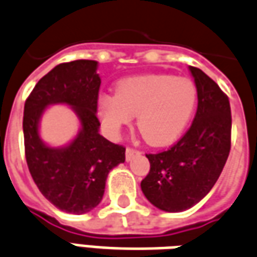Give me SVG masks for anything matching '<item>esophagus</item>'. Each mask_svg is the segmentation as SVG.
Segmentation results:
<instances>
[{"instance_id":"34e87169","label":"esophagus","mask_w":257,"mask_h":257,"mask_svg":"<svg viewBox=\"0 0 257 257\" xmlns=\"http://www.w3.org/2000/svg\"><path fill=\"white\" fill-rule=\"evenodd\" d=\"M141 152L139 150H136V149H134V147H126V152H125V157H126V160L128 161H131V160L134 159L136 154H139Z\"/></svg>"}]
</instances>
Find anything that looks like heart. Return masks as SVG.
I'll list each match as a JSON object with an SVG mask.
<instances>
[{"instance_id": "b5f03b06", "label": "heart", "mask_w": 257, "mask_h": 257, "mask_svg": "<svg viewBox=\"0 0 257 257\" xmlns=\"http://www.w3.org/2000/svg\"><path fill=\"white\" fill-rule=\"evenodd\" d=\"M197 90L188 78L142 75L121 80L115 96L103 94L98 115L111 134L138 115V128L149 143L161 146L178 139L196 107Z\"/></svg>"}]
</instances>
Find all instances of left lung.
<instances>
[{
	"label": "left lung",
	"mask_w": 257,
	"mask_h": 257,
	"mask_svg": "<svg viewBox=\"0 0 257 257\" xmlns=\"http://www.w3.org/2000/svg\"><path fill=\"white\" fill-rule=\"evenodd\" d=\"M197 90L191 128L168 150L146 154L150 171L141 182L147 200L164 211H184L214 186L231 150L227 94L199 68L189 66Z\"/></svg>",
	"instance_id": "8db88e82"
}]
</instances>
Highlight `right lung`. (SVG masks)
I'll list each match as a JSON object with an SVG mask.
<instances>
[{
  "label": "right lung",
  "instance_id": "obj_1",
  "mask_svg": "<svg viewBox=\"0 0 257 257\" xmlns=\"http://www.w3.org/2000/svg\"><path fill=\"white\" fill-rule=\"evenodd\" d=\"M97 61L76 60L51 69L29 94L23 111L25 156L43 196L62 211L85 214L103 199L108 172L125 161V147L98 134L97 100L101 79ZM68 103L81 121L78 136L65 148L40 139L38 122L51 103Z\"/></svg>",
  "mask_w": 257,
  "mask_h": 257
}]
</instances>
